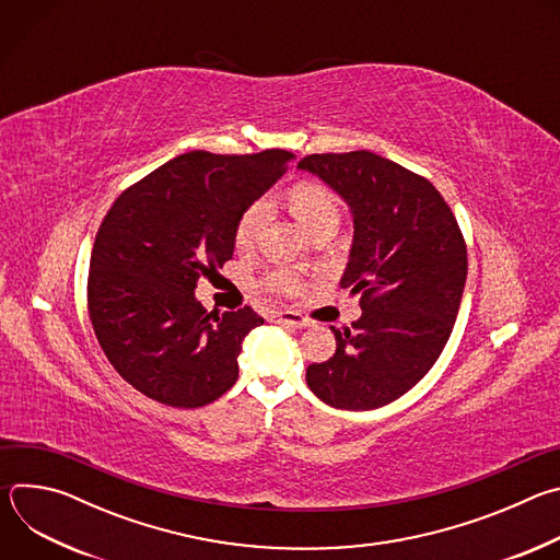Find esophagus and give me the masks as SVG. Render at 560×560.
<instances>
[{"label": "esophagus", "instance_id": "1", "mask_svg": "<svg viewBox=\"0 0 560 560\" xmlns=\"http://www.w3.org/2000/svg\"><path fill=\"white\" fill-rule=\"evenodd\" d=\"M277 322L281 326H290V328H307L310 326V318H305L301 312H294V310L277 312Z\"/></svg>", "mask_w": 560, "mask_h": 560}]
</instances>
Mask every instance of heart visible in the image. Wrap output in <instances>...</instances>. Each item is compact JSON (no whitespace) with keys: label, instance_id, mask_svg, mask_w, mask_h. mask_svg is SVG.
<instances>
[{"label":"heart","instance_id":"b5f03b06","mask_svg":"<svg viewBox=\"0 0 560 560\" xmlns=\"http://www.w3.org/2000/svg\"><path fill=\"white\" fill-rule=\"evenodd\" d=\"M292 214L299 219L303 230L312 236L326 225H339L341 208L335 192L322 184L301 182L288 190ZM272 217V199L268 195L250 201L238 214L234 225V246L238 250H250ZM261 285L281 296H296L303 290V279L290 268H275L261 277Z\"/></svg>","mask_w":560,"mask_h":560}]
</instances>
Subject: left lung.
<instances>
[{
  "label": "left lung",
  "mask_w": 560,
  "mask_h": 560,
  "mask_svg": "<svg viewBox=\"0 0 560 560\" xmlns=\"http://www.w3.org/2000/svg\"><path fill=\"white\" fill-rule=\"evenodd\" d=\"M299 168L352 208L354 244L341 288L361 318L335 330L337 352L307 365L310 389L332 408L374 410L415 387L443 352L465 288L467 246L443 195L370 150L307 154Z\"/></svg>",
  "instance_id": "left-lung-1"
}]
</instances>
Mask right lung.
Segmentation results:
<instances>
[{"mask_svg":"<svg viewBox=\"0 0 560 560\" xmlns=\"http://www.w3.org/2000/svg\"><path fill=\"white\" fill-rule=\"evenodd\" d=\"M290 152H184L128 186L91 255L89 314L97 341L135 389L171 408H201L238 376V352L264 318L244 305L208 312L199 279L234 253L244 208L285 171Z\"/></svg>","mask_w":560,"mask_h":560,"instance_id":"obj_1","label":"right lung"}]
</instances>
